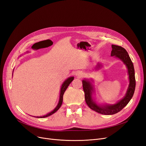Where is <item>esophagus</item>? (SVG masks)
I'll use <instances>...</instances> for the list:
<instances>
[{
  "mask_svg": "<svg viewBox=\"0 0 146 146\" xmlns=\"http://www.w3.org/2000/svg\"><path fill=\"white\" fill-rule=\"evenodd\" d=\"M77 75L79 77H82V75H83V73H82V72H78L77 73Z\"/></svg>",
  "mask_w": 146,
  "mask_h": 146,
  "instance_id": "obj_1",
  "label": "esophagus"
}]
</instances>
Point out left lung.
I'll return each mask as SVG.
<instances>
[{"label":"left lung","instance_id":"1","mask_svg":"<svg viewBox=\"0 0 146 146\" xmlns=\"http://www.w3.org/2000/svg\"><path fill=\"white\" fill-rule=\"evenodd\" d=\"M112 50L111 56H115L123 61L128 70L129 79V85L125 96L123 98L115 104L107 105L105 106H100L94 102L92 99V87L90 82L84 80L82 81L83 89L85 92V99L86 103L90 108L96 112L105 115H111L116 114L122 110L128 104L129 101L134 95L135 88V71L133 63L126 49L118 45H111Z\"/></svg>","mask_w":146,"mask_h":146}]
</instances>
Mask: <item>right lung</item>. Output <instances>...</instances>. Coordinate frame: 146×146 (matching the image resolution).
Listing matches in <instances>:
<instances>
[{"mask_svg":"<svg viewBox=\"0 0 146 146\" xmlns=\"http://www.w3.org/2000/svg\"><path fill=\"white\" fill-rule=\"evenodd\" d=\"M74 79V77H70L68 78L67 80H66V81L63 83V84L62 85V86H61V92H60V100H59V103L57 105V106L56 107V108L50 113L47 114L46 115H45L43 116H40V117H40V118H43V117H46L48 116H49L51 115H52V114H54L55 112H56V111H57L60 108V107L62 104V100H63V95H64V92L66 91V90H67V87L68 86V85H70V84L71 83V82L73 81V80Z\"/></svg>","mask_w":146,"mask_h":146,"instance_id":"add662e5","label":"right lung"}]
</instances>
